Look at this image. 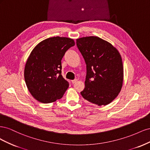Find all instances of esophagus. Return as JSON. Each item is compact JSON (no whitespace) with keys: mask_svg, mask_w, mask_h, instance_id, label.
I'll use <instances>...</instances> for the list:
<instances>
[{"mask_svg":"<svg viewBox=\"0 0 150 150\" xmlns=\"http://www.w3.org/2000/svg\"><path fill=\"white\" fill-rule=\"evenodd\" d=\"M77 81H78V79H74V80H72V81H71V83H72V84H74V83H75L76 82H77Z\"/></svg>","mask_w":150,"mask_h":150,"instance_id":"esophagus-1","label":"esophagus"}]
</instances>
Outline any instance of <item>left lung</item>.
<instances>
[{
    "mask_svg": "<svg viewBox=\"0 0 150 150\" xmlns=\"http://www.w3.org/2000/svg\"><path fill=\"white\" fill-rule=\"evenodd\" d=\"M86 64L85 88L81 92L88 101L106 106L117 97L123 81V66L118 51L96 36L76 39Z\"/></svg>",
    "mask_w": 150,
    "mask_h": 150,
    "instance_id": "8db88e82",
    "label": "left lung"
}]
</instances>
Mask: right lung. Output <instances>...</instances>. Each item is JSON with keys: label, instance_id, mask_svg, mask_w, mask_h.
Wrapping results in <instances>:
<instances>
[{"label": "right lung", "instance_id": "1", "mask_svg": "<svg viewBox=\"0 0 150 150\" xmlns=\"http://www.w3.org/2000/svg\"><path fill=\"white\" fill-rule=\"evenodd\" d=\"M75 45L67 38H50L32 51L24 69V79L30 93L36 100L50 103L61 99L69 87L61 74V60Z\"/></svg>", "mask_w": 150, "mask_h": 150}]
</instances>
